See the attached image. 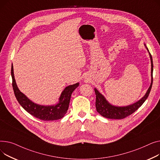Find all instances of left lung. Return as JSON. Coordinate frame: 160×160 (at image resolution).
<instances>
[{"label":"left lung","mask_w":160,"mask_h":160,"mask_svg":"<svg viewBox=\"0 0 160 160\" xmlns=\"http://www.w3.org/2000/svg\"><path fill=\"white\" fill-rule=\"evenodd\" d=\"M147 48V47H146ZM148 50V48H147ZM150 57H151V75H152V81L151 86L148 88L146 94L144 97L141 99L139 101L136 102L134 104L127 106V107H115L113 105H111L107 101L105 98L103 97V96L98 91L96 88H94L95 93L96 95V110L98 113L101 114L102 116L108 118V119H123L132 114H133L135 111H136L141 106L143 105V103L147 99L150 92L151 90L152 86V82H153V62L152 58L151 53H149Z\"/></svg>","instance_id":"1"}]
</instances>
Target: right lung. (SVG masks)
<instances>
[{
  "label": "right lung",
  "instance_id": "add662e5",
  "mask_svg": "<svg viewBox=\"0 0 160 160\" xmlns=\"http://www.w3.org/2000/svg\"><path fill=\"white\" fill-rule=\"evenodd\" d=\"M12 86L16 99L22 108L35 118L42 121H53L62 118L67 112L72 92L79 86V82L66 87L62 92L59 102L53 106H41L31 101L18 90L13 74V67H12Z\"/></svg>",
  "mask_w": 160,
  "mask_h": 160
}]
</instances>
